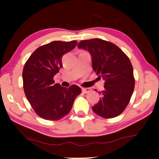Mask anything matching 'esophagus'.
Here are the masks:
<instances>
[{
    "mask_svg": "<svg viewBox=\"0 0 159 159\" xmlns=\"http://www.w3.org/2000/svg\"><path fill=\"white\" fill-rule=\"evenodd\" d=\"M82 92H83L84 93H89L91 90V89L89 88H82Z\"/></svg>",
    "mask_w": 159,
    "mask_h": 159,
    "instance_id": "34e87169",
    "label": "esophagus"
}]
</instances>
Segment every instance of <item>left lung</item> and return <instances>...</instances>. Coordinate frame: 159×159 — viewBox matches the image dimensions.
Wrapping results in <instances>:
<instances>
[{
    "label": "left lung",
    "instance_id": "1",
    "mask_svg": "<svg viewBox=\"0 0 159 159\" xmlns=\"http://www.w3.org/2000/svg\"><path fill=\"white\" fill-rule=\"evenodd\" d=\"M77 48L89 52L93 70L105 81L101 98L93 111L106 119L119 116L127 106L134 88L129 58L114 43L98 38L82 40Z\"/></svg>",
    "mask_w": 159,
    "mask_h": 159
}]
</instances>
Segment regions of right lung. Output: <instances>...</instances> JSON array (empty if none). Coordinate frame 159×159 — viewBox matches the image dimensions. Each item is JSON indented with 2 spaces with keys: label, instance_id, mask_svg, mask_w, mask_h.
<instances>
[{
  "label": "right lung",
  "instance_id": "add662e5",
  "mask_svg": "<svg viewBox=\"0 0 159 159\" xmlns=\"http://www.w3.org/2000/svg\"><path fill=\"white\" fill-rule=\"evenodd\" d=\"M77 41H53L39 47L24 66L22 78L26 97L36 114L46 120L56 121L70 111L81 88H69L56 83L53 77L63 66L62 57L74 49Z\"/></svg>",
  "mask_w": 159,
  "mask_h": 159
}]
</instances>
